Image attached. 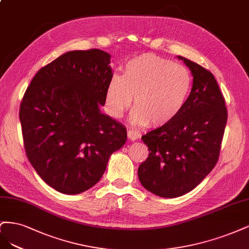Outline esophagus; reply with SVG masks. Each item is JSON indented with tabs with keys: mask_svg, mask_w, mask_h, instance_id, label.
<instances>
[{
	"mask_svg": "<svg viewBox=\"0 0 249 249\" xmlns=\"http://www.w3.org/2000/svg\"><path fill=\"white\" fill-rule=\"evenodd\" d=\"M127 136L130 141L134 142L141 138V133L134 129H129V130H127Z\"/></svg>",
	"mask_w": 249,
	"mask_h": 249,
	"instance_id": "1",
	"label": "esophagus"
}]
</instances>
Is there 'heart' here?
I'll return each instance as SVG.
<instances>
[{"instance_id": "b5f03b06", "label": "heart", "mask_w": 249, "mask_h": 249, "mask_svg": "<svg viewBox=\"0 0 249 249\" xmlns=\"http://www.w3.org/2000/svg\"><path fill=\"white\" fill-rule=\"evenodd\" d=\"M192 79L186 67L154 53H142L128 61L123 76L110 78L106 92V109L121 118L134 96L133 124L160 127L171 123L184 108Z\"/></svg>"}]
</instances>
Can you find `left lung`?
<instances>
[{"mask_svg": "<svg viewBox=\"0 0 249 249\" xmlns=\"http://www.w3.org/2000/svg\"><path fill=\"white\" fill-rule=\"evenodd\" d=\"M194 76L185 107L171 123L142 136L149 156L139 166L142 185L161 197H178L202 182L217 162L228 110L209 70L178 55Z\"/></svg>", "mask_w": 249, "mask_h": 249, "instance_id": "obj_1", "label": "left lung"}]
</instances>
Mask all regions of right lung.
Listing matches in <instances>:
<instances>
[{"instance_id":"obj_1","label":"right lung","mask_w":249,"mask_h":249,"mask_svg":"<svg viewBox=\"0 0 249 249\" xmlns=\"http://www.w3.org/2000/svg\"><path fill=\"white\" fill-rule=\"evenodd\" d=\"M110 54L72 51L40 69L20 103L29 161L47 185L65 195L93 187L110 155L127 140L126 128L100 111L113 77Z\"/></svg>"}]
</instances>
